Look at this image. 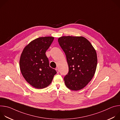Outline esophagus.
Here are the masks:
<instances>
[{
	"label": "esophagus",
	"instance_id": "esophagus-1",
	"mask_svg": "<svg viewBox=\"0 0 120 120\" xmlns=\"http://www.w3.org/2000/svg\"><path fill=\"white\" fill-rule=\"evenodd\" d=\"M56 72H57V73L58 74V73H59V70L57 69V68H56Z\"/></svg>",
	"mask_w": 120,
	"mask_h": 120
}]
</instances>
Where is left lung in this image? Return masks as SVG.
I'll list each match as a JSON object with an SVG mask.
<instances>
[{
    "label": "left lung",
    "mask_w": 120,
    "mask_h": 120,
    "mask_svg": "<svg viewBox=\"0 0 120 120\" xmlns=\"http://www.w3.org/2000/svg\"><path fill=\"white\" fill-rule=\"evenodd\" d=\"M58 41L66 55L69 72L64 77L66 86L78 91L86 86L94 77L97 57L91 43L83 37L63 36Z\"/></svg>",
    "instance_id": "left-lung-1"
}]
</instances>
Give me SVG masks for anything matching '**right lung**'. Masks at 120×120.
Segmentation results:
<instances>
[{"instance_id":"obj_1","label":"right lung","mask_w":120,"mask_h":120,"mask_svg":"<svg viewBox=\"0 0 120 120\" xmlns=\"http://www.w3.org/2000/svg\"><path fill=\"white\" fill-rule=\"evenodd\" d=\"M54 39L52 37L38 38L26 45L21 53L19 60L21 72L26 81L35 88L48 86L56 74L49 66L45 55Z\"/></svg>"}]
</instances>
